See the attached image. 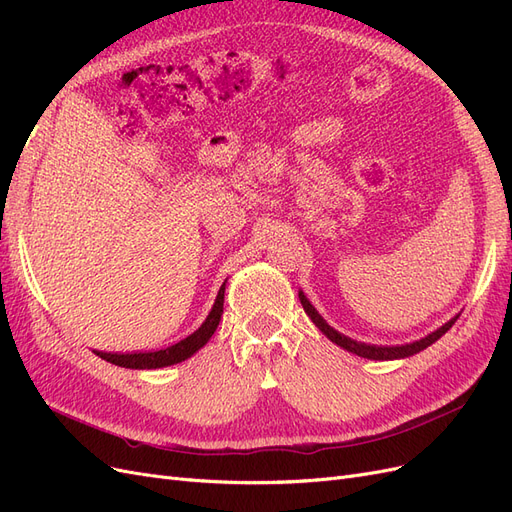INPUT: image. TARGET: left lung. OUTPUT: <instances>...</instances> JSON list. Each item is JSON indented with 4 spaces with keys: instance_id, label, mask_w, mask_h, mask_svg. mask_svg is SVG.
<instances>
[{
    "instance_id": "left-lung-1",
    "label": "left lung",
    "mask_w": 512,
    "mask_h": 512,
    "mask_svg": "<svg viewBox=\"0 0 512 512\" xmlns=\"http://www.w3.org/2000/svg\"><path fill=\"white\" fill-rule=\"evenodd\" d=\"M299 299H301V305H303V309H305V314H307L309 318H312V322L316 324V327H318L324 335H327L333 344H337L339 348H344V350H348V352H352V354H356V356H361V359H371V361H397V359H408V356H414L416 352H421V350L429 348L431 344H436L438 339H440L448 329H451L453 324H455V320L459 318V314H457L455 318L444 322L440 329H436L433 333L421 337V339H418V342H412V344H404V346H374V344L356 342V339H350V337H346L344 333L335 331V329L331 327V324L318 314V309H316L312 303H309V299L305 297L303 290H299Z\"/></svg>"
}]
</instances>
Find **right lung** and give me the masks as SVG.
<instances>
[{
  "label": "right lung",
  "instance_id": "right-lung-1",
  "mask_svg": "<svg viewBox=\"0 0 512 512\" xmlns=\"http://www.w3.org/2000/svg\"><path fill=\"white\" fill-rule=\"evenodd\" d=\"M224 290H226V282L222 284L218 297H215V303L211 307L209 316L205 318V322L200 327L188 335L181 342L168 346L164 350H156V352H132V354H111V352H96L100 359L126 367V369H160V367H168V365H177L185 359H190L192 354H196L200 348H203L211 335L218 329V324L222 320V312H224Z\"/></svg>",
  "mask_w": 512,
  "mask_h": 512
}]
</instances>
